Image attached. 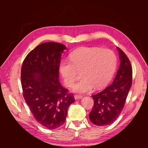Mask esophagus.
<instances>
[{"label": "esophagus", "mask_w": 148, "mask_h": 148, "mask_svg": "<svg viewBox=\"0 0 148 148\" xmlns=\"http://www.w3.org/2000/svg\"><path fill=\"white\" fill-rule=\"evenodd\" d=\"M82 96H81V95H74V99L76 100H78V99H81L82 98Z\"/></svg>", "instance_id": "esophagus-1"}]
</instances>
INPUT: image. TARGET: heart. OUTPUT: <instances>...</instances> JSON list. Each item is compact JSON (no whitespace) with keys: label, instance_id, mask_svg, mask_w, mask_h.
<instances>
[{"label":"heart","instance_id":"heart-1","mask_svg":"<svg viewBox=\"0 0 148 148\" xmlns=\"http://www.w3.org/2000/svg\"><path fill=\"white\" fill-rule=\"evenodd\" d=\"M70 60H62L59 70L64 83L73 86L82 71L84 78L74 86L73 91L84 93L95 87L102 89L108 84L117 66L115 53L108 49L99 47H80L72 52Z\"/></svg>","mask_w":148,"mask_h":148}]
</instances>
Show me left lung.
I'll return each mask as SVG.
<instances>
[{"label":"left lung","instance_id":"1","mask_svg":"<svg viewBox=\"0 0 148 148\" xmlns=\"http://www.w3.org/2000/svg\"><path fill=\"white\" fill-rule=\"evenodd\" d=\"M119 51L120 65L113 83L103 91L92 95L94 105L89 119L97 126H106L115 121L121 114L132 86V70L128 57Z\"/></svg>","mask_w":148,"mask_h":148}]
</instances>
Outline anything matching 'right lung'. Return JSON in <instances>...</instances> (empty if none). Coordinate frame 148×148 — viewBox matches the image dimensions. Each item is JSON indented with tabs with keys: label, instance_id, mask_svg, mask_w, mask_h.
Here are the masks:
<instances>
[{
	"label": "right lung",
	"instance_id": "add662e5",
	"mask_svg": "<svg viewBox=\"0 0 148 148\" xmlns=\"http://www.w3.org/2000/svg\"><path fill=\"white\" fill-rule=\"evenodd\" d=\"M63 44L45 42L29 52L21 67L23 95L34 118L49 129L61 127L70 105L75 102L72 94L59 80Z\"/></svg>",
	"mask_w": 148,
	"mask_h": 148
}]
</instances>
